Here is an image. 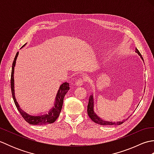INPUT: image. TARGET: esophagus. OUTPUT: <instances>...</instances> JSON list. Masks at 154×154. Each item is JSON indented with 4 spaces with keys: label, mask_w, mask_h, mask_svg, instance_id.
Segmentation results:
<instances>
[{
    "label": "esophagus",
    "mask_w": 154,
    "mask_h": 154,
    "mask_svg": "<svg viewBox=\"0 0 154 154\" xmlns=\"http://www.w3.org/2000/svg\"><path fill=\"white\" fill-rule=\"evenodd\" d=\"M85 83V79H78L76 82H75V85L79 87V86H81L82 85Z\"/></svg>",
    "instance_id": "1"
}]
</instances>
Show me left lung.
Wrapping results in <instances>:
<instances>
[{"label": "left lung", "instance_id": "left-lung-1", "mask_svg": "<svg viewBox=\"0 0 154 154\" xmlns=\"http://www.w3.org/2000/svg\"><path fill=\"white\" fill-rule=\"evenodd\" d=\"M136 52L138 53V54L140 55L141 58L142 59V60H143V59L142 56L141 54L140 53V51L137 48H136ZM94 100H93V96L91 95L89 99V103H88V106H87V113L88 115L90 117V119L92 120L93 122H94L97 124H99L100 125H103V126H106V125H120L122 124L123 122H125V121L128 119L124 120L123 121H119V122H110V121H105L103 120L102 119H100V117L98 116L97 115V114L94 112Z\"/></svg>", "mask_w": 154, "mask_h": 154}]
</instances>
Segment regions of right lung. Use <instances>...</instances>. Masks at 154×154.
<instances>
[{"instance_id":"1","label":"right lung","mask_w":154,"mask_h":154,"mask_svg":"<svg viewBox=\"0 0 154 154\" xmlns=\"http://www.w3.org/2000/svg\"><path fill=\"white\" fill-rule=\"evenodd\" d=\"M26 44H25L22 47ZM18 55V52H17L16 54V56L14 59L12 63V72H11V91H12V95L13 100L15 105L17 108L19 112L20 113L22 116L24 118V119L28 123L32 125H45V124H49L54 122L55 120L57 119V118L60 115L61 112V110L62 109V106H63V99L68 91L69 90V85L68 83L65 82L63 83L60 85V89L58 90V92L56 94V97H55V100L54 103V106L51 108V110L49 111L47 114H42L40 115H31L28 113L22 110L20 107L19 104L17 101L16 100L15 95H14V67L16 65V61L17 57Z\"/></svg>"}]
</instances>
